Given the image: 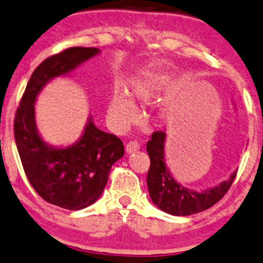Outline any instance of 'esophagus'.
<instances>
[{
    "instance_id": "esophagus-1",
    "label": "esophagus",
    "mask_w": 263,
    "mask_h": 263,
    "mask_svg": "<svg viewBox=\"0 0 263 263\" xmlns=\"http://www.w3.org/2000/svg\"><path fill=\"white\" fill-rule=\"evenodd\" d=\"M125 149H126V151H128V153H134V151L140 149V143H138L137 140L129 141V143L126 144Z\"/></svg>"
}]
</instances>
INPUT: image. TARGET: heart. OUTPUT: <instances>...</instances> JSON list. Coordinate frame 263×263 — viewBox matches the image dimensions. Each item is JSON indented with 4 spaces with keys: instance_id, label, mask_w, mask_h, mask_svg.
I'll use <instances>...</instances> for the list:
<instances>
[{
    "instance_id": "heart-1",
    "label": "heart",
    "mask_w": 263,
    "mask_h": 263,
    "mask_svg": "<svg viewBox=\"0 0 263 263\" xmlns=\"http://www.w3.org/2000/svg\"><path fill=\"white\" fill-rule=\"evenodd\" d=\"M156 80L154 77L140 79L133 82V93L141 101H146L155 93ZM109 117L119 126H125L135 122L139 117V110L133 98L124 91H114L109 102Z\"/></svg>"
}]
</instances>
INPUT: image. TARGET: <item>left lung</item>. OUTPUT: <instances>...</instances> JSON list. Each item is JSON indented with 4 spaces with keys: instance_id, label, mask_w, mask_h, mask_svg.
<instances>
[{
    "instance_id": "left-lung-1",
    "label": "left lung",
    "mask_w": 263,
    "mask_h": 263,
    "mask_svg": "<svg viewBox=\"0 0 263 263\" xmlns=\"http://www.w3.org/2000/svg\"><path fill=\"white\" fill-rule=\"evenodd\" d=\"M166 134L154 132L146 144V151L150 157V168L147 171L146 183L150 198L163 212L172 215H192L203 212L218 203L230 190L236 174H233L228 181L211 190L196 192L182 187L174 180L165 165L163 143Z\"/></svg>"
}]
</instances>
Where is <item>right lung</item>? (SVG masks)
I'll list each match as a JSON object with an SVG mask.
<instances>
[{
  "mask_svg": "<svg viewBox=\"0 0 263 263\" xmlns=\"http://www.w3.org/2000/svg\"><path fill=\"white\" fill-rule=\"evenodd\" d=\"M98 52L97 48L73 46L45 59L30 76L14 117L15 145L30 186L45 202L69 211L83 209L100 198L113 163L124 155V145L89 118L75 145L49 146L36 132L34 103L52 77L70 72Z\"/></svg>",
  "mask_w": 263,
  "mask_h": 263,
  "instance_id": "1",
  "label": "right lung"
}]
</instances>
